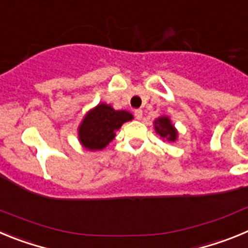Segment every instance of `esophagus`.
<instances>
[{
    "label": "esophagus",
    "instance_id": "1",
    "mask_svg": "<svg viewBox=\"0 0 248 248\" xmlns=\"http://www.w3.org/2000/svg\"><path fill=\"white\" fill-rule=\"evenodd\" d=\"M134 115L138 120H140L143 118V110H141V109H137V110L134 111Z\"/></svg>",
    "mask_w": 248,
    "mask_h": 248
}]
</instances>
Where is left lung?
Returning <instances> with one entry per match:
<instances>
[{"mask_svg": "<svg viewBox=\"0 0 248 248\" xmlns=\"http://www.w3.org/2000/svg\"><path fill=\"white\" fill-rule=\"evenodd\" d=\"M154 129L156 134L163 138V140H168L170 143H175L179 138V131L171 123V119L168 115H161L154 120Z\"/></svg>", "mask_w": 248, "mask_h": 248, "instance_id": "left-lung-1", "label": "left lung"}]
</instances>
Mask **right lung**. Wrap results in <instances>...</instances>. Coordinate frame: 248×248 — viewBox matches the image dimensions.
<instances>
[{
	"mask_svg": "<svg viewBox=\"0 0 248 248\" xmlns=\"http://www.w3.org/2000/svg\"><path fill=\"white\" fill-rule=\"evenodd\" d=\"M133 114L126 110H115L110 104L99 103L88 110L78 126V140L89 151L107 148L115 138L124 123L133 120Z\"/></svg>",
	"mask_w": 248,
	"mask_h": 248,
	"instance_id": "right-lung-1",
	"label": "right lung"
}]
</instances>
